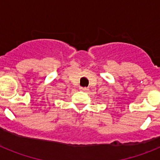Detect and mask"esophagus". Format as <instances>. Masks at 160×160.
<instances>
[{"label": "esophagus", "mask_w": 160, "mask_h": 160, "mask_svg": "<svg viewBox=\"0 0 160 160\" xmlns=\"http://www.w3.org/2000/svg\"><path fill=\"white\" fill-rule=\"evenodd\" d=\"M80 90H82V91H85V92H86V91H88L89 90V89L87 88V87H80Z\"/></svg>", "instance_id": "34e87169"}]
</instances>
